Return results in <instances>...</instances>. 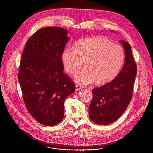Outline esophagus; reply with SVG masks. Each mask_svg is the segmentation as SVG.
Masks as SVG:
<instances>
[{"label":"esophagus","instance_id":"esophagus-1","mask_svg":"<svg viewBox=\"0 0 153 153\" xmlns=\"http://www.w3.org/2000/svg\"><path fill=\"white\" fill-rule=\"evenodd\" d=\"M82 86H80L79 85H76V91H77V90H80V89H82Z\"/></svg>","mask_w":153,"mask_h":153}]
</instances>
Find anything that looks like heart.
<instances>
[{"label": "heart", "instance_id": "b5f03b06", "mask_svg": "<svg viewBox=\"0 0 153 153\" xmlns=\"http://www.w3.org/2000/svg\"><path fill=\"white\" fill-rule=\"evenodd\" d=\"M61 59L67 72L74 74L85 61V68L79 71L75 79L81 85L97 81L107 83L118 74L124 61L123 48L109 38L96 36L81 39L75 48L67 47L62 53Z\"/></svg>", "mask_w": 153, "mask_h": 153}]
</instances>
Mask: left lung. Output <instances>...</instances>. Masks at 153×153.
I'll list each match as a JSON object with an SVG mask.
<instances>
[{"label": "left lung", "mask_w": 153, "mask_h": 153, "mask_svg": "<svg viewBox=\"0 0 153 153\" xmlns=\"http://www.w3.org/2000/svg\"><path fill=\"white\" fill-rule=\"evenodd\" d=\"M125 51V62L118 75L111 82L92 90L93 98L89 116L95 124L108 125L117 121L128 106L133 94L137 67L130 45L121 40Z\"/></svg>", "instance_id": "1"}]
</instances>
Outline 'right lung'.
<instances>
[{"mask_svg": "<svg viewBox=\"0 0 153 153\" xmlns=\"http://www.w3.org/2000/svg\"><path fill=\"white\" fill-rule=\"evenodd\" d=\"M67 33L59 27L39 29L27 41L20 61L18 79L25 106L36 121L47 126L63 120L64 101L76 89L64 73L61 59Z\"/></svg>", "mask_w": 153, "mask_h": 153, "instance_id": "obj_1", "label": "right lung"}]
</instances>
